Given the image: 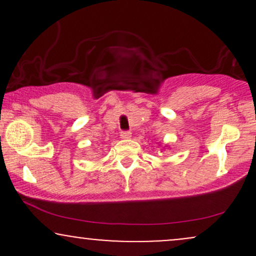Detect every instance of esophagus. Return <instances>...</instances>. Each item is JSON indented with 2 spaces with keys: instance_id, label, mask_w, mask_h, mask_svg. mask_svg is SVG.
I'll use <instances>...</instances> for the list:
<instances>
[{
  "instance_id": "obj_1",
  "label": "esophagus",
  "mask_w": 256,
  "mask_h": 256,
  "mask_svg": "<svg viewBox=\"0 0 256 256\" xmlns=\"http://www.w3.org/2000/svg\"><path fill=\"white\" fill-rule=\"evenodd\" d=\"M120 137H122V140H128V138L131 137V132L130 131H122V134H120Z\"/></svg>"
}]
</instances>
